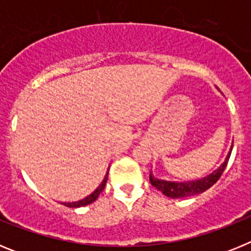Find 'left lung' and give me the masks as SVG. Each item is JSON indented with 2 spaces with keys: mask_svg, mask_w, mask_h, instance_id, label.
<instances>
[{
  "mask_svg": "<svg viewBox=\"0 0 251 251\" xmlns=\"http://www.w3.org/2000/svg\"><path fill=\"white\" fill-rule=\"evenodd\" d=\"M232 146L230 148L227 156H226L225 161L220 167L215 170L212 174L208 176L203 177L200 179H195V181H187V182H175V181H166V179H158L153 176L152 172L150 174V182L151 185L161 191L165 196L171 197V199H182V197H190L195 196V195L202 194L207 188L211 187L214 183L217 182V179L220 178L223 175L224 170H225L227 162H229L230 154H231Z\"/></svg>",
  "mask_w": 251,
  "mask_h": 251,
  "instance_id": "obj_1",
  "label": "left lung"
}]
</instances>
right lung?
<instances>
[{
  "label": "right lung",
  "mask_w": 251,
  "mask_h": 251,
  "mask_svg": "<svg viewBox=\"0 0 251 251\" xmlns=\"http://www.w3.org/2000/svg\"><path fill=\"white\" fill-rule=\"evenodd\" d=\"M106 178H108V174L105 175V177H104V179H103V182L99 185V187L97 188V190H95L93 194H90L89 196H86L85 199H83V200H80V201H76V202H63V205L68 206V207H81V206H86V205H89V203L94 202V201L99 197L100 192L104 190V187H105Z\"/></svg>",
  "instance_id": "1"
}]
</instances>
